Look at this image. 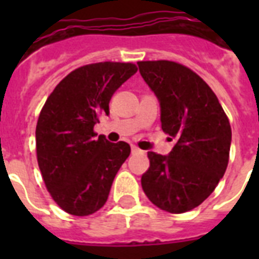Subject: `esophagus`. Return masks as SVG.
<instances>
[{
    "label": "esophagus",
    "instance_id": "34e87169",
    "mask_svg": "<svg viewBox=\"0 0 259 259\" xmlns=\"http://www.w3.org/2000/svg\"><path fill=\"white\" fill-rule=\"evenodd\" d=\"M132 153H133V154L141 153V149H138L137 146H132Z\"/></svg>",
    "mask_w": 259,
    "mask_h": 259
}]
</instances>
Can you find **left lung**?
<instances>
[{"label":"left lung","instance_id":"left-lung-1","mask_svg":"<svg viewBox=\"0 0 259 259\" xmlns=\"http://www.w3.org/2000/svg\"><path fill=\"white\" fill-rule=\"evenodd\" d=\"M137 64L160 101L162 132L176 140L168 156L148 152L142 189L158 208L187 212L213 192L227 169L229 118L211 87L188 67L170 60Z\"/></svg>","mask_w":259,"mask_h":259}]
</instances>
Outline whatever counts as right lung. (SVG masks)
Here are the masks:
<instances>
[{"label": "right lung", "instance_id": "obj_1", "mask_svg": "<svg viewBox=\"0 0 259 259\" xmlns=\"http://www.w3.org/2000/svg\"><path fill=\"white\" fill-rule=\"evenodd\" d=\"M137 72L133 63L86 64L67 75L47 98L36 126L42 180L67 213L87 217L105 205L117 172L129 157L123 141L95 138L94 125L109 114L113 94Z\"/></svg>", "mask_w": 259, "mask_h": 259}]
</instances>
